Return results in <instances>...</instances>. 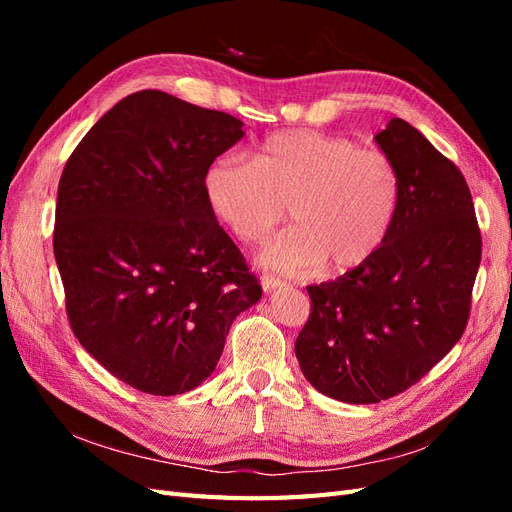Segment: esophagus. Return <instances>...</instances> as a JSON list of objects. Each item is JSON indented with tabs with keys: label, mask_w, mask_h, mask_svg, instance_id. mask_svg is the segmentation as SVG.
Listing matches in <instances>:
<instances>
[{
	"label": "esophagus",
	"mask_w": 512,
	"mask_h": 512,
	"mask_svg": "<svg viewBox=\"0 0 512 512\" xmlns=\"http://www.w3.org/2000/svg\"><path fill=\"white\" fill-rule=\"evenodd\" d=\"M260 284H262V288H265L267 292L284 286V282L280 280V277H273V275H262V277H260Z\"/></svg>",
	"instance_id": "1"
}]
</instances>
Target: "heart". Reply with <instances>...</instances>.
Wrapping results in <instances>:
<instances>
[{
	"mask_svg": "<svg viewBox=\"0 0 512 512\" xmlns=\"http://www.w3.org/2000/svg\"><path fill=\"white\" fill-rule=\"evenodd\" d=\"M211 213L243 243H256L284 220L258 265L303 273L327 262L333 273L365 265L389 237L401 200L395 162L344 136L290 130L269 136L254 160L215 158L203 177Z\"/></svg>",
	"mask_w": 512,
	"mask_h": 512,
	"instance_id": "heart-1",
	"label": "heart"
}]
</instances>
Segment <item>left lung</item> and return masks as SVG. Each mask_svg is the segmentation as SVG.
<instances>
[{"mask_svg": "<svg viewBox=\"0 0 512 512\" xmlns=\"http://www.w3.org/2000/svg\"><path fill=\"white\" fill-rule=\"evenodd\" d=\"M374 141L401 177L389 237L365 265L307 286L294 342L303 376L344 404H378L421 380L459 342L480 265V230L459 168L404 119Z\"/></svg>", "mask_w": 512, "mask_h": 512, "instance_id": "1", "label": "left lung"}]
</instances>
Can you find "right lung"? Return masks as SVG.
Returning <instances> with one entry per match:
<instances>
[{"mask_svg":"<svg viewBox=\"0 0 512 512\" xmlns=\"http://www.w3.org/2000/svg\"><path fill=\"white\" fill-rule=\"evenodd\" d=\"M243 121L164 91L123 98L59 179L53 250L74 335L149 395L196 389L262 288L211 213L207 166Z\"/></svg>","mask_w":512,"mask_h":512,"instance_id":"add662e5","label":"right lung"}]
</instances>
